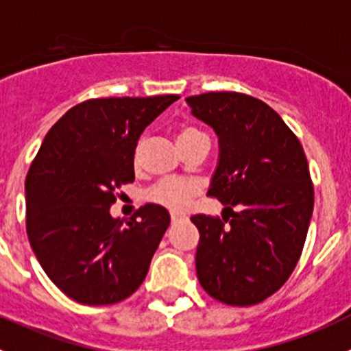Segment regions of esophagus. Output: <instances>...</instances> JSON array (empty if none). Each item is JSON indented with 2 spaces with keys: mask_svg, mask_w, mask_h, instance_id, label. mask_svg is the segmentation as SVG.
<instances>
[{
  "mask_svg": "<svg viewBox=\"0 0 351 351\" xmlns=\"http://www.w3.org/2000/svg\"><path fill=\"white\" fill-rule=\"evenodd\" d=\"M183 217L180 213H171V222H178V220H182Z\"/></svg>",
  "mask_w": 351,
  "mask_h": 351,
  "instance_id": "esophagus-1",
  "label": "esophagus"
}]
</instances>
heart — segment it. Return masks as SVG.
Masks as SVG:
<instances>
[{
  "instance_id": "obj_1",
  "label": "heart",
  "mask_w": 351,
  "mask_h": 351,
  "mask_svg": "<svg viewBox=\"0 0 351 351\" xmlns=\"http://www.w3.org/2000/svg\"><path fill=\"white\" fill-rule=\"evenodd\" d=\"M178 143L180 147L192 143V141L199 140V138H206L201 129L194 128V125H185L178 131ZM199 189L195 183L187 182V180H178V178H168L157 182L154 187H150L145 194V199L148 203L159 204L162 208L182 213L189 208L192 199L197 195Z\"/></svg>"
}]
</instances>
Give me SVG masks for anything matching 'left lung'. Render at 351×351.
Segmentation results:
<instances>
[{
  "mask_svg": "<svg viewBox=\"0 0 351 351\" xmlns=\"http://www.w3.org/2000/svg\"><path fill=\"white\" fill-rule=\"evenodd\" d=\"M187 103L219 134L208 195L226 204L222 217H192L199 283L223 304H258L282 289L302 254L315 195L304 150L257 97L206 93Z\"/></svg>",
  "mask_w": 351,
  "mask_h": 351,
  "instance_id": "obj_1",
  "label": "left lung"
}]
</instances>
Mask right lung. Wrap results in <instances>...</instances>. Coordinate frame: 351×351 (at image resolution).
Here are the masks:
<instances>
[{
    "label": "right lung",
    "mask_w": 351,
    "mask_h": 351,
    "mask_svg": "<svg viewBox=\"0 0 351 351\" xmlns=\"http://www.w3.org/2000/svg\"><path fill=\"white\" fill-rule=\"evenodd\" d=\"M180 96L97 97L78 103L47 132L26 176V230L47 276L80 304L124 301L143 283L169 227L145 204L122 226L110 206L134 182L141 132Z\"/></svg>",
    "instance_id": "obj_1"
}]
</instances>
